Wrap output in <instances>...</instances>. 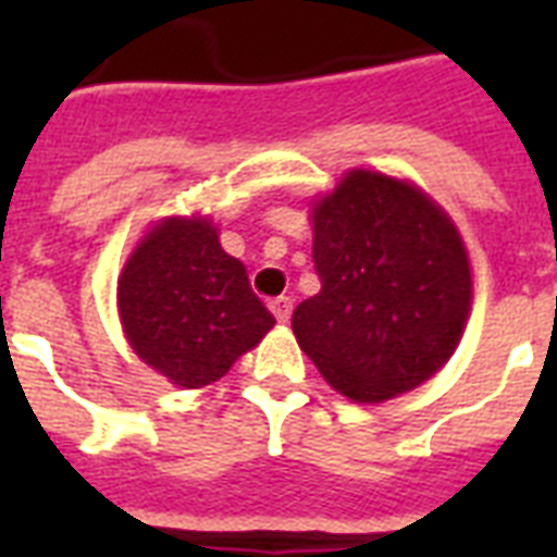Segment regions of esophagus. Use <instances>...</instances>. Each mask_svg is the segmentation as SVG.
Instances as JSON below:
<instances>
[{"mask_svg": "<svg viewBox=\"0 0 557 557\" xmlns=\"http://www.w3.org/2000/svg\"><path fill=\"white\" fill-rule=\"evenodd\" d=\"M269 309L280 323H286L288 318H292V297H274L269 304Z\"/></svg>", "mask_w": 557, "mask_h": 557, "instance_id": "esophagus-1", "label": "esophagus"}]
</instances>
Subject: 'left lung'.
Returning <instances> with one entry per match:
<instances>
[{"label": "left lung", "mask_w": 557, "mask_h": 557, "mask_svg": "<svg viewBox=\"0 0 557 557\" xmlns=\"http://www.w3.org/2000/svg\"><path fill=\"white\" fill-rule=\"evenodd\" d=\"M321 292L292 330L330 387L387 401L428 381L457 349L471 269L457 225L410 182L352 170L312 208Z\"/></svg>", "instance_id": "obj_1"}]
</instances>
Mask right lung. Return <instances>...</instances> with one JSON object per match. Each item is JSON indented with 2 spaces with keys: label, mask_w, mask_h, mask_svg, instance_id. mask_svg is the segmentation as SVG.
<instances>
[{
  "label": "right lung",
  "mask_w": 557,
  "mask_h": 557,
  "mask_svg": "<svg viewBox=\"0 0 557 557\" xmlns=\"http://www.w3.org/2000/svg\"><path fill=\"white\" fill-rule=\"evenodd\" d=\"M117 309L135 356L185 389L222 379L274 326L201 216L161 219L144 236L117 280Z\"/></svg>",
  "instance_id": "obj_1"
}]
</instances>
